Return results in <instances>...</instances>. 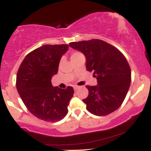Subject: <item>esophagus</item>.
<instances>
[{
    "instance_id": "esophagus-1",
    "label": "esophagus",
    "mask_w": 151,
    "mask_h": 151,
    "mask_svg": "<svg viewBox=\"0 0 151 151\" xmlns=\"http://www.w3.org/2000/svg\"><path fill=\"white\" fill-rule=\"evenodd\" d=\"M78 88H79V86H74V91H76V90H77Z\"/></svg>"
}]
</instances>
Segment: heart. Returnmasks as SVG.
<instances>
[{"mask_svg": "<svg viewBox=\"0 0 151 151\" xmlns=\"http://www.w3.org/2000/svg\"><path fill=\"white\" fill-rule=\"evenodd\" d=\"M81 54L80 52H74L72 53V55H71V59H74L76 58H77L78 56H79V55H81Z\"/></svg>", "mask_w": 151, "mask_h": 151, "instance_id": "b5f03b06", "label": "heart"}]
</instances>
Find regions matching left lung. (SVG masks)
Listing matches in <instances>:
<instances>
[{"label": "left lung", "instance_id": "obj_1", "mask_svg": "<svg viewBox=\"0 0 151 151\" xmlns=\"http://www.w3.org/2000/svg\"><path fill=\"white\" fill-rule=\"evenodd\" d=\"M71 47L85 55L86 68L93 72L97 85L86 86L89 95L83 99L86 109L96 116H106L120 107L131 81V71L124 55L117 48L93 39L70 42Z\"/></svg>", "mask_w": 151, "mask_h": 151}]
</instances>
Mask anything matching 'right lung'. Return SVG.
I'll return each mask as SVG.
<instances>
[{
  "label": "right lung",
  "mask_w": 151,
  "mask_h": 151,
  "mask_svg": "<svg viewBox=\"0 0 151 151\" xmlns=\"http://www.w3.org/2000/svg\"><path fill=\"white\" fill-rule=\"evenodd\" d=\"M68 48V45H43L27 54L18 69L16 87L19 95L29 111L42 121L56 122L68 113L74 89L54 87L51 82Z\"/></svg>",
  "instance_id": "right-lung-1"
}]
</instances>
